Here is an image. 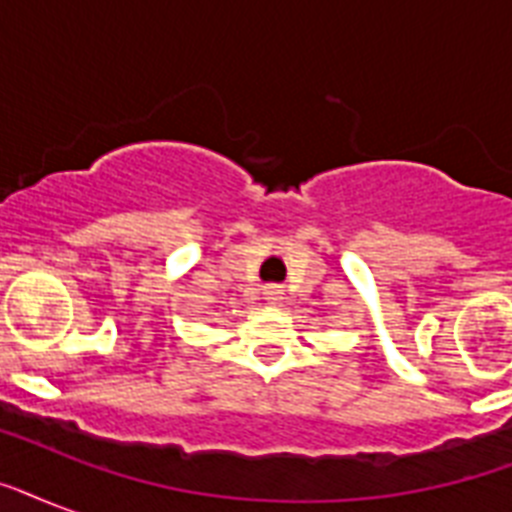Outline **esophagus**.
Wrapping results in <instances>:
<instances>
[{"instance_id": "obj_1", "label": "esophagus", "mask_w": 512, "mask_h": 512, "mask_svg": "<svg viewBox=\"0 0 512 512\" xmlns=\"http://www.w3.org/2000/svg\"><path fill=\"white\" fill-rule=\"evenodd\" d=\"M281 295H284V289L276 287V284H271V287H265V289H263L265 303H271V305L281 303Z\"/></svg>"}]
</instances>
